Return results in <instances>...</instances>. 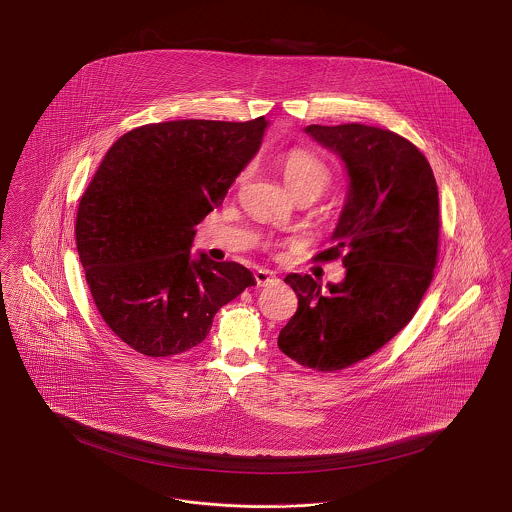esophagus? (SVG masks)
Returning <instances> with one entry per match:
<instances>
[{
  "label": "esophagus",
  "instance_id": "1",
  "mask_svg": "<svg viewBox=\"0 0 512 512\" xmlns=\"http://www.w3.org/2000/svg\"><path fill=\"white\" fill-rule=\"evenodd\" d=\"M255 280H257V283H259L261 287H266V285H272V283L278 282L276 274L270 272V270H265V268L255 270Z\"/></svg>",
  "mask_w": 512,
  "mask_h": 512
}]
</instances>
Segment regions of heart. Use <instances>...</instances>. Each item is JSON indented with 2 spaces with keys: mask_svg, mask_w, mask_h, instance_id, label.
<instances>
[{
  "mask_svg": "<svg viewBox=\"0 0 512 512\" xmlns=\"http://www.w3.org/2000/svg\"><path fill=\"white\" fill-rule=\"evenodd\" d=\"M283 179L291 193L312 191L321 194L331 183V168L308 149H289L280 157ZM251 174V166L244 168L238 176V183H244Z\"/></svg>",
  "mask_w": 512,
  "mask_h": 512,
  "instance_id": "obj_1",
  "label": "heart"
}]
</instances>
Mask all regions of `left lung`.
<instances>
[{
  "mask_svg": "<svg viewBox=\"0 0 512 512\" xmlns=\"http://www.w3.org/2000/svg\"><path fill=\"white\" fill-rule=\"evenodd\" d=\"M344 160L350 189L333 246L314 261L340 259L344 282L289 274L299 299L278 346L304 369L336 372L388 344L416 314L439 257V191L422 151L378 126L304 128Z\"/></svg>",
  "mask_w": 512,
  "mask_h": 512,
  "instance_id": "1",
  "label": "left lung"
}]
</instances>
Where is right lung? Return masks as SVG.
<instances>
[{
  "mask_svg": "<svg viewBox=\"0 0 512 512\" xmlns=\"http://www.w3.org/2000/svg\"><path fill=\"white\" fill-rule=\"evenodd\" d=\"M265 117L143 124L115 141L81 196L75 242L107 327L136 352L198 346L221 306L255 285L246 266L191 259L194 227L259 151Z\"/></svg>",
  "mask_w": 512,
  "mask_h": 512,
  "instance_id": "1",
  "label": "right lung"
}]
</instances>
